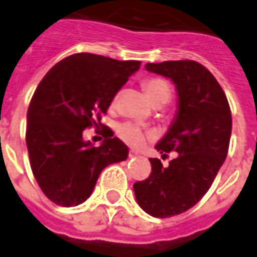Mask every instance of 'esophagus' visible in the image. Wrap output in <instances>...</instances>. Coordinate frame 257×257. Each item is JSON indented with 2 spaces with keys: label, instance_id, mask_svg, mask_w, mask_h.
<instances>
[{
  "label": "esophagus",
  "instance_id": "34e87169",
  "mask_svg": "<svg viewBox=\"0 0 257 257\" xmlns=\"http://www.w3.org/2000/svg\"><path fill=\"white\" fill-rule=\"evenodd\" d=\"M129 157H131V159H132V157H137V153L136 152H129Z\"/></svg>",
  "mask_w": 257,
  "mask_h": 257
}]
</instances>
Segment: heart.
<instances>
[{
	"mask_svg": "<svg viewBox=\"0 0 257 257\" xmlns=\"http://www.w3.org/2000/svg\"><path fill=\"white\" fill-rule=\"evenodd\" d=\"M144 89L153 106H164L171 98L169 85L161 78H148L147 81H144ZM118 135L131 147H140L149 136V133L144 132L140 126L135 124H122L118 128Z\"/></svg>",
	"mask_w": 257,
	"mask_h": 257,
	"instance_id": "1",
	"label": "heart"
}]
</instances>
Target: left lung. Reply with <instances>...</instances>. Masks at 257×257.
<instances>
[{"label":"left lung","instance_id":"1","mask_svg":"<svg viewBox=\"0 0 257 257\" xmlns=\"http://www.w3.org/2000/svg\"><path fill=\"white\" fill-rule=\"evenodd\" d=\"M151 73L169 78L176 88L177 110L155 148L177 155L168 167L149 159L148 179L133 185L137 204L153 217H171L199 203L221 168L229 147L231 109L213 74L196 61L147 64Z\"/></svg>","mask_w":257,"mask_h":257}]
</instances>
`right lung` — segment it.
I'll list each match as a JSON object with an SVG mask.
<instances>
[{
	"label": "right lung",
	"mask_w": 257,
	"mask_h": 257,
	"mask_svg": "<svg viewBox=\"0 0 257 257\" xmlns=\"http://www.w3.org/2000/svg\"><path fill=\"white\" fill-rule=\"evenodd\" d=\"M140 61H117L92 53L64 58L45 74L26 116L30 167L44 195L61 207H76L92 195L101 171L126 160L129 149L113 132L94 147L84 129L100 125L113 97Z\"/></svg>",
	"instance_id": "1"
}]
</instances>
